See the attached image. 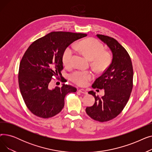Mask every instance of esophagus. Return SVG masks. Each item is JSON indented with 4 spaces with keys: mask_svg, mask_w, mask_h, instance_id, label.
<instances>
[{
    "mask_svg": "<svg viewBox=\"0 0 152 152\" xmlns=\"http://www.w3.org/2000/svg\"><path fill=\"white\" fill-rule=\"evenodd\" d=\"M78 91H79V92H80V93H82V94H87V92L86 90L83 89H79Z\"/></svg>",
    "mask_w": 152,
    "mask_h": 152,
    "instance_id": "esophagus-1",
    "label": "esophagus"
}]
</instances>
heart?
<instances>
[{"mask_svg":"<svg viewBox=\"0 0 152 152\" xmlns=\"http://www.w3.org/2000/svg\"><path fill=\"white\" fill-rule=\"evenodd\" d=\"M75 49L92 60L94 66L99 71L105 69L111 62V56L104 52L103 45L95 39H87L77 42L75 45ZM75 49L73 47H68L64 51L62 60L64 65L71 66L73 64ZM94 77L91 71L76 70L70 75V79L79 86H86Z\"/></svg>","mask_w":152,"mask_h":152,"instance_id":"b5f03b06","label":"heart"}]
</instances>
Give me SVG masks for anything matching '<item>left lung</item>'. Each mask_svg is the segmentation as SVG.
<instances>
[{"label": "left lung", "instance_id": "obj_1", "mask_svg": "<svg viewBox=\"0 0 152 152\" xmlns=\"http://www.w3.org/2000/svg\"><path fill=\"white\" fill-rule=\"evenodd\" d=\"M97 36L110 48L113 58L109 67L92 86L94 89H104L105 95L100 98L93 91H89L95 97V103L86 111L94 120L105 122L116 117L125 107L132 89L134 73L130 56L124 48L113 37Z\"/></svg>", "mask_w": 152, "mask_h": 152}]
</instances>
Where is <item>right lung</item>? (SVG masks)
<instances>
[{
	"label": "right lung",
	"instance_id": "1",
	"mask_svg": "<svg viewBox=\"0 0 152 152\" xmlns=\"http://www.w3.org/2000/svg\"><path fill=\"white\" fill-rule=\"evenodd\" d=\"M86 34L52 32L37 39L25 52L20 63L18 83L23 99L34 115L49 118L59 113L65 105V97L77 89L63 84L50 89L53 76H60L63 68V53L66 48Z\"/></svg>",
	"mask_w": 152,
	"mask_h": 152
}]
</instances>
